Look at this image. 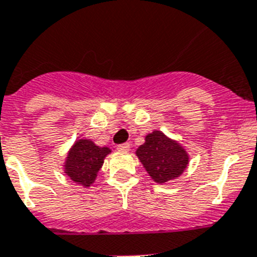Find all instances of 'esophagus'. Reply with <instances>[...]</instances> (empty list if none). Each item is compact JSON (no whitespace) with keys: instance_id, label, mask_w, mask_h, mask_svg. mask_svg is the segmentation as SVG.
Here are the masks:
<instances>
[{"instance_id":"esophagus-1","label":"esophagus","mask_w":257,"mask_h":257,"mask_svg":"<svg viewBox=\"0 0 257 257\" xmlns=\"http://www.w3.org/2000/svg\"><path fill=\"white\" fill-rule=\"evenodd\" d=\"M117 149L120 150V152H128V150L131 149V144L129 143L120 144V145H117Z\"/></svg>"}]
</instances>
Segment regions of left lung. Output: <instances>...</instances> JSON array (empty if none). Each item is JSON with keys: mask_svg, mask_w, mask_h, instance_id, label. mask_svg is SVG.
<instances>
[{"mask_svg": "<svg viewBox=\"0 0 257 257\" xmlns=\"http://www.w3.org/2000/svg\"><path fill=\"white\" fill-rule=\"evenodd\" d=\"M149 176L158 183L179 177L186 169L189 157L185 149L164 133L154 131L136 152Z\"/></svg>", "mask_w": 257, "mask_h": 257, "instance_id": "left-lung-1", "label": "left lung"}]
</instances>
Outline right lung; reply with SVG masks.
<instances>
[{
  "mask_svg": "<svg viewBox=\"0 0 257 257\" xmlns=\"http://www.w3.org/2000/svg\"><path fill=\"white\" fill-rule=\"evenodd\" d=\"M109 152L108 148L96 147L89 140H79L68 153L66 161L67 176L75 182L89 186Z\"/></svg>",
  "mask_w": 257,
  "mask_h": 257,
  "instance_id": "add662e5",
  "label": "right lung"
}]
</instances>
